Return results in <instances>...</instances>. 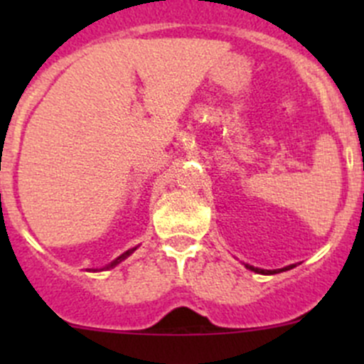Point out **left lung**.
Segmentation results:
<instances>
[{"label": "left lung", "instance_id": "1", "mask_svg": "<svg viewBox=\"0 0 364 364\" xmlns=\"http://www.w3.org/2000/svg\"><path fill=\"white\" fill-rule=\"evenodd\" d=\"M247 267H248V269L255 271V273H260V274H274V273H280V271H287V269H292V267H294V266H287V267H284V269H274V271H266V269H259V267H253V266H248V264H247Z\"/></svg>", "mask_w": 364, "mask_h": 364}]
</instances>
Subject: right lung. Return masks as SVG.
Wrapping results in <instances>:
<instances>
[{"mask_svg":"<svg viewBox=\"0 0 364 364\" xmlns=\"http://www.w3.org/2000/svg\"><path fill=\"white\" fill-rule=\"evenodd\" d=\"M134 250H135V248H132V250L124 252V253H123V255H119V257H117V259H116V260H112V262H111V264H109V266H107V267H114V266H116V264H119V262H121V260H124V259H127V257H128V255H130V253H132V252H134Z\"/></svg>","mask_w":364,"mask_h":364,"instance_id":"right-lung-1","label":"right lung"}]
</instances>
